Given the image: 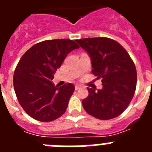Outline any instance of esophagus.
<instances>
[{
    "instance_id": "esophagus-1",
    "label": "esophagus",
    "mask_w": 152,
    "mask_h": 152,
    "mask_svg": "<svg viewBox=\"0 0 152 152\" xmlns=\"http://www.w3.org/2000/svg\"><path fill=\"white\" fill-rule=\"evenodd\" d=\"M80 88H81V87H80V85H76V86H75V90H76V91H77V90H79V89H80Z\"/></svg>"
}]
</instances>
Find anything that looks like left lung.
<instances>
[{
  "instance_id": "8db88e82",
  "label": "left lung",
  "mask_w": 152,
  "mask_h": 152,
  "mask_svg": "<svg viewBox=\"0 0 152 152\" xmlns=\"http://www.w3.org/2000/svg\"><path fill=\"white\" fill-rule=\"evenodd\" d=\"M88 52L92 73L101 78L103 88H88L89 94L82 100L85 111L96 119H110L127 108L135 94L137 72L128 52L119 42L106 37L76 40Z\"/></svg>"
}]
</instances>
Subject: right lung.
Returning <instances> with one entry per match:
<instances>
[{"mask_svg":"<svg viewBox=\"0 0 152 152\" xmlns=\"http://www.w3.org/2000/svg\"><path fill=\"white\" fill-rule=\"evenodd\" d=\"M79 46L66 39L35 44L22 56L13 75V87L25 112L41 122H51L64 113L75 91L71 83L58 88L54 74L69 52Z\"/></svg>","mask_w":152,"mask_h":152,"instance_id":"add662e5","label":"right lung"}]
</instances>
